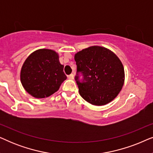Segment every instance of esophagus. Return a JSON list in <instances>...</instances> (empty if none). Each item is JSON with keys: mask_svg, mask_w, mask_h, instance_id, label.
<instances>
[{"mask_svg": "<svg viewBox=\"0 0 153 153\" xmlns=\"http://www.w3.org/2000/svg\"><path fill=\"white\" fill-rule=\"evenodd\" d=\"M68 79H74V74H71L70 75H68Z\"/></svg>", "mask_w": 153, "mask_h": 153, "instance_id": "1", "label": "esophagus"}]
</instances>
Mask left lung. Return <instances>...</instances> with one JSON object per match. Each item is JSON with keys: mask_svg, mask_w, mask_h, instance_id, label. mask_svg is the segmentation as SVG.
Segmentation results:
<instances>
[{"mask_svg": "<svg viewBox=\"0 0 153 153\" xmlns=\"http://www.w3.org/2000/svg\"><path fill=\"white\" fill-rule=\"evenodd\" d=\"M74 77L80 95L96 106L111 102L124 84V68L120 59L109 49L93 46L75 54ZM82 79H80V75Z\"/></svg>", "mask_w": 153, "mask_h": 153, "instance_id": "8db88e82", "label": "left lung"}]
</instances>
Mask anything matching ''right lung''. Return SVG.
Here are the masks:
<instances>
[{"mask_svg":"<svg viewBox=\"0 0 153 153\" xmlns=\"http://www.w3.org/2000/svg\"><path fill=\"white\" fill-rule=\"evenodd\" d=\"M63 68L56 52L46 49L37 50L25 60L21 70V82L33 97H49L58 91L67 79Z\"/></svg>","mask_w":153,"mask_h":153,"instance_id":"1","label":"right lung"}]
</instances>
